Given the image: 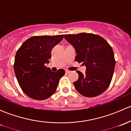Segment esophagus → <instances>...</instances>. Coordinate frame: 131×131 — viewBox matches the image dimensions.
<instances>
[{
	"instance_id": "34e87169",
	"label": "esophagus",
	"mask_w": 131,
	"mask_h": 131,
	"mask_svg": "<svg viewBox=\"0 0 131 131\" xmlns=\"http://www.w3.org/2000/svg\"><path fill=\"white\" fill-rule=\"evenodd\" d=\"M65 72H66V73H70L71 72H70V71H69V70H66Z\"/></svg>"
}]
</instances>
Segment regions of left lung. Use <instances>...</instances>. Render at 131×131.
Returning a JSON list of instances; mask_svg holds the SVG:
<instances>
[{
    "mask_svg": "<svg viewBox=\"0 0 131 131\" xmlns=\"http://www.w3.org/2000/svg\"><path fill=\"white\" fill-rule=\"evenodd\" d=\"M64 39L75 48V60L86 67L85 73L77 71L76 90L85 97H95L106 90L114 72L115 60L112 47L101 36L93 34H68Z\"/></svg>",
    "mask_w": 131,
    "mask_h": 131,
    "instance_id": "obj_1",
    "label": "left lung"
}]
</instances>
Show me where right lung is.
Listing matches in <instances>:
<instances>
[{
	"label": "right lung",
	"mask_w": 131,
	"mask_h": 131,
	"mask_svg": "<svg viewBox=\"0 0 131 131\" xmlns=\"http://www.w3.org/2000/svg\"><path fill=\"white\" fill-rule=\"evenodd\" d=\"M64 35L34 36L25 41L15 56L14 70L22 91L31 98L43 100L56 90L65 71L53 72L45 64L49 63L52 48Z\"/></svg>",
	"instance_id": "1"
}]
</instances>
